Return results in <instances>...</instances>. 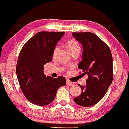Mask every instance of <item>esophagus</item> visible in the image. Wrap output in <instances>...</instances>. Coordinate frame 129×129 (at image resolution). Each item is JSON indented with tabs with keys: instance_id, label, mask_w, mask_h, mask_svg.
<instances>
[{
	"instance_id": "esophagus-1",
	"label": "esophagus",
	"mask_w": 129,
	"mask_h": 129,
	"mask_svg": "<svg viewBox=\"0 0 129 129\" xmlns=\"http://www.w3.org/2000/svg\"><path fill=\"white\" fill-rule=\"evenodd\" d=\"M66 84H67L68 85H69V86H73V85H75V83H74V82H70V81H67V82H66Z\"/></svg>"
}]
</instances>
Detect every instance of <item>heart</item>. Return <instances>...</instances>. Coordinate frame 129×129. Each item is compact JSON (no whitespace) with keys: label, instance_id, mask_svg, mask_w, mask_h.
Here are the masks:
<instances>
[{"label":"heart","instance_id":"1","mask_svg":"<svg viewBox=\"0 0 129 129\" xmlns=\"http://www.w3.org/2000/svg\"><path fill=\"white\" fill-rule=\"evenodd\" d=\"M68 49L69 52H71L72 50H76V49H80V46L74 40H70L68 42L67 44ZM57 50V48L55 49V51Z\"/></svg>","mask_w":129,"mask_h":129}]
</instances>
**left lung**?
<instances>
[{"label": "left lung", "instance_id": "obj_1", "mask_svg": "<svg viewBox=\"0 0 129 129\" xmlns=\"http://www.w3.org/2000/svg\"><path fill=\"white\" fill-rule=\"evenodd\" d=\"M72 37L83 47L82 60L78 68L87 74L86 86L79 85L82 92L74 101L82 107L99 102L107 91L113 80V58L110 48L98 36L91 32L72 33Z\"/></svg>", "mask_w": 129, "mask_h": 129}]
</instances>
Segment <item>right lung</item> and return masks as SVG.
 <instances>
[{
  "instance_id": "add662e5",
  "label": "right lung",
  "mask_w": 129,
  "mask_h": 129,
  "mask_svg": "<svg viewBox=\"0 0 129 129\" xmlns=\"http://www.w3.org/2000/svg\"><path fill=\"white\" fill-rule=\"evenodd\" d=\"M64 32L40 31L24 44L20 52L16 71L20 87L31 104L44 106L55 98L57 90L66 85L63 77H50L44 74V65L52 60L57 43Z\"/></svg>"
}]
</instances>
